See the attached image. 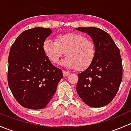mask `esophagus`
<instances>
[{
	"label": "esophagus",
	"instance_id": "esophagus-1",
	"mask_svg": "<svg viewBox=\"0 0 131 131\" xmlns=\"http://www.w3.org/2000/svg\"><path fill=\"white\" fill-rule=\"evenodd\" d=\"M69 72H65V71H63V75L64 77H66V76H68V75H69Z\"/></svg>",
	"mask_w": 131,
	"mask_h": 131
}]
</instances>
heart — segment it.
<instances>
[{"label": "heart", "instance_id": "b5f03b06", "mask_svg": "<svg viewBox=\"0 0 131 131\" xmlns=\"http://www.w3.org/2000/svg\"><path fill=\"white\" fill-rule=\"evenodd\" d=\"M46 56L53 63H58L65 52L67 55L60 64L68 68L82 71L87 69L94 59L96 48L94 42L77 33L58 35L54 41L46 39L42 44Z\"/></svg>", "mask_w": 131, "mask_h": 131}]
</instances>
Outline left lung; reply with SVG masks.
I'll use <instances>...</instances> for the list:
<instances>
[{"instance_id":"left-lung-1","label":"left lung","mask_w":131,"mask_h":131,"mask_svg":"<svg viewBox=\"0 0 131 131\" xmlns=\"http://www.w3.org/2000/svg\"><path fill=\"white\" fill-rule=\"evenodd\" d=\"M75 29L88 34L96 48L91 65L78 74L77 92L88 106H104L115 96L122 80L120 50L110 35L101 29L93 26Z\"/></svg>"}]
</instances>
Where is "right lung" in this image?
<instances>
[{"mask_svg":"<svg viewBox=\"0 0 131 131\" xmlns=\"http://www.w3.org/2000/svg\"><path fill=\"white\" fill-rule=\"evenodd\" d=\"M50 28L35 27L23 31L10 47L8 58V85L21 106L32 110L43 108L52 99L63 77L42 49Z\"/></svg>","mask_w":131,"mask_h":131,"instance_id":"1","label":"right lung"}]
</instances>
